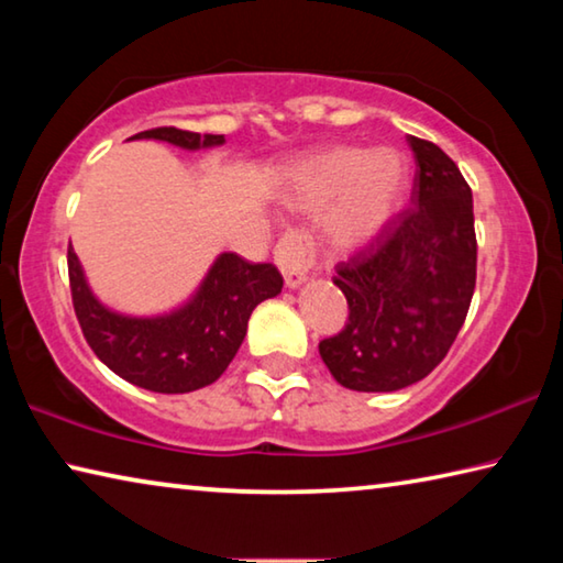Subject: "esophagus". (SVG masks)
<instances>
[{
	"label": "esophagus",
	"instance_id": "34e87169",
	"mask_svg": "<svg viewBox=\"0 0 563 563\" xmlns=\"http://www.w3.org/2000/svg\"><path fill=\"white\" fill-rule=\"evenodd\" d=\"M275 263L283 271V278L288 288H298L305 283L312 265L318 263V251L312 238L302 231L285 233L275 245Z\"/></svg>",
	"mask_w": 563,
	"mask_h": 563
}]
</instances>
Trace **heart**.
<instances>
[{
	"label": "heart",
	"mask_w": 563,
	"mask_h": 563,
	"mask_svg": "<svg viewBox=\"0 0 563 563\" xmlns=\"http://www.w3.org/2000/svg\"><path fill=\"white\" fill-rule=\"evenodd\" d=\"M407 186L409 161L397 148L340 146L298 170L288 203L318 208L340 196L330 216V235L338 245H357L393 218Z\"/></svg>",
	"instance_id": "b5f03b06"
}]
</instances>
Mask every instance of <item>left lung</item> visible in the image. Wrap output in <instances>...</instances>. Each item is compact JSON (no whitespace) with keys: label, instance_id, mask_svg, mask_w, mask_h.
<instances>
[{"label":"left lung","instance_id":"obj_1","mask_svg":"<svg viewBox=\"0 0 563 563\" xmlns=\"http://www.w3.org/2000/svg\"><path fill=\"white\" fill-rule=\"evenodd\" d=\"M417 174L409 208L335 265L350 316L320 340L342 387L395 393L440 365L462 330L476 283L472 188L432 141L407 136Z\"/></svg>","mask_w":563,"mask_h":563}]
</instances>
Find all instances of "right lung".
<instances>
[{
	"instance_id": "1",
	"label": "right lung",
	"mask_w": 563,
	"mask_h": 563,
	"mask_svg": "<svg viewBox=\"0 0 563 563\" xmlns=\"http://www.w3.org/2000/svg\"><path fill=\"white\" fill-rule=\"evenodd\" d=\"M131 139H156L198 151L221 146L218 133L176 126L141 131ZM69 285L76 320L103 365L126 383L164 395H184L216 383L245 338L255 305L275 298L283 275L273 263H247L235 253L218 255L201 288L184 308L158 318H129L93 298L69 243Z\"/></svg>"
}]
</instances>
